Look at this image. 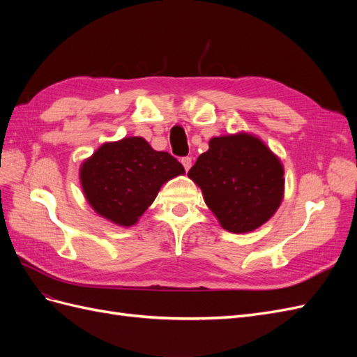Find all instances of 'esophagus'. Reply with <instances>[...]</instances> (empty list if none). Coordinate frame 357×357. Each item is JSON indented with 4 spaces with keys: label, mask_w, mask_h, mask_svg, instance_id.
<instances>
[{
    "label": "esophagus",
    "mask_w": 357,
    "mask_h": 357,
    "mask_svg": "<svg viewBox=\"0 0 357 357\" xmlns=\"http://www.w3.org/2000/svg\"><path fill=\"white\" fill-rule=\"evenodd\" d=\"M181 164H183V167H185L186 171H189L192 167V158H189V156L181 158Z\"/></svg>",
    "instance_id": "1"
}]
</instances>
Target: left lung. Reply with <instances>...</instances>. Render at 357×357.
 I'll list each match as a JSON object with an SVG mask.
<instances>
[{"label": "left lung", "mask_w": 357, "mask_h": 357, "mask_svg": "<svg viewBox=\"0 0 357 357\" xmlns=\"http://www.w3.org/2000/svg\"><path fill=\"white\" fill-rule=\"evenodd\" d=\"M188 172L223 229L245 234L273 218L284 197L282 160L261 138L236 132L213 137Z\"/></svg>", "instance_id": "1"}]
</instances>
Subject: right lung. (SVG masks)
<instances>
[{
  "instance_id": "1",
  "label": "right lung",
  "mask_w": 357,
  "mask_h": 357,
  "mask_svg": "<svg viewBox=\"0 0 357 357\" xmlns=\"http://www.w3.org/2000/svg\"><path fill=\"white\" fill-rule=\"evenodd\" d=\"M185 174L180 162L143 137L104 143L83 160L79 176L86 201L114 225L134 226L167 181Z\"/></svg>"
}]
</instances>
